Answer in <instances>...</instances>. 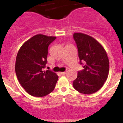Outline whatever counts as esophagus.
Returning <instances> with one entry per match:
<instances>
[{
	"mask_svg": "<svg viewBox=\"0 0 123 123\" xmlns=\"http://www.w3.org/2000/svg\"><path fill=\"white\" fill-rule=\"evenodd\" d=\"M60 74L62 75H65V74H67V72H66V71H65V72H61Z\"/></svg>",
	"mask_w": 123,
	"mask_h": 123,
	"instance_id": "1",
	"label": "esophagus"
}]
</instances>
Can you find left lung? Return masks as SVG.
Here are the masks:
<instances>
[{"label": "left lung", "mask_w": 123, "mask_h": 123, "mask_svg": "<svg viewBox=\"0 0 123 123\" xmlns=\"http://www.w3.org/2000/svg\"><path fill=\"white\" fill-rule=\"evenodd\" d=\"M73 39L78 47L79 63L84 69L78 71L73 85L82 94L95 93L108 78L109 60L106 51L98 41L85 34L74 33Z\"/></svg>", "instance_id": "1"}]
</instances>
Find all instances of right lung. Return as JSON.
<instances>
[{
  "mask_svg": "<svg viewBox=\"0 0 123 123\" xmlns=\"http://www.w3.org/2000/svg\"><path fill=\"white\" fill-rule=\"evenodd\" d=\"M55 39L37 34L25 42L18 51L16 74L21 86L32 96H45L55 89L58 76L50 70L42 69L47 63L49 45Z\"/></svg>",
  "mask_w": 123,
  "mask_h": 123,
  "instance_id": "1",
  "label": "right lung"
}]
</instances>
